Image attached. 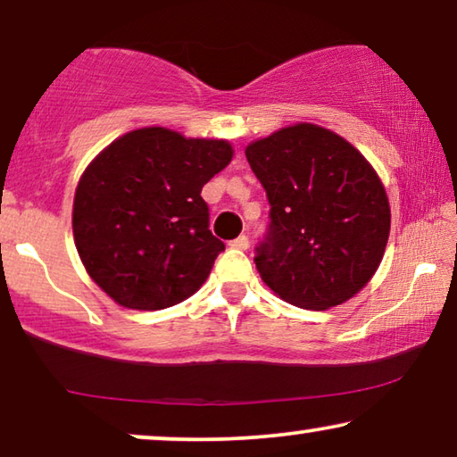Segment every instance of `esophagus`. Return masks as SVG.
Listing matches in <instances>:
<instances>
[{"instance_id": "1", "label": "esophagus", "mask_w": 457, "mask_h": 457, "mask_svg": "<svg viewBox=\"0 0 457 457\" xmlns=\"http://www.w3.org/2000/svg\"><path fill=\"white\" fill-rule=\"evenodd\" d=\"M230 247H235V249H241V252H245V249L249 247V239H247L245 235L237 237V239L230 241Z\"/></svg>"}]
</instances>
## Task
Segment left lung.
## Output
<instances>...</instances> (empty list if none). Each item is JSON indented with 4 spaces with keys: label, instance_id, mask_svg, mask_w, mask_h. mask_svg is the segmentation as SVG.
Masks as SVG:
<instances>
[{
    "label": "left lung",
    "instance_id": "1",
    "mask_svg": "<svg viewBox=\"0 0 457 457\" xmlns=\"http://www.w3.org/2000/svg\"><path fill=\"white\" fill-rule=\"evenodd\" d=\"M270 202V233L255 268L274 295L328 310L364 289L391 230L385 185L347 139L297 122L245 147Z\"/></svg>",
    "mask_w": 457,
    "mask_h": 457
}]
</instances>
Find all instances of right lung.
I'll return each mask as SVG.
<instances>
[{"instance_id":"1","label":"right lung","mask_w":457,"mask_h":457,"mask_svg":"<svg viewBox=\"0 0 457 457\" xmlns=\"http://www.w3.org/2000/svg\"><path fill=\"white\" fill-rule=\"evenodd\" d=\"M233 154L227 139L145 127L89 162L74 191L72 233L105 295L122 308L164 310L205 283L224 243L208 228L202 187Z\"/></svg>"}]
</instances>
